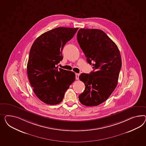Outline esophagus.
<instances>
[{"label": "esophagus", "instance_id": "obj_1", "mask_svg": "<svg viewBox=\"0 0 146 146\" xmlns=\"http://www.w3.org/2000/svg\"><path fill=\"white\" fill-rule=\"evenodd\" d=\"M79 75H80V74H78V73H76L75 74V78H76V80H79Z\"/></svg>", "mask_w": 146, "mask_h": 146}]
</instances>
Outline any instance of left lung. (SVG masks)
Returning a JSON list of instances; mask_svg holds the SVG:
<instances>
[{"label":"left lung","instance_id":"left-lung-1","mask_svg":"<svg viewBox=\"0 0 146 146\" xmlns=\"http://www.w3.org/2000/svg\"><path fill=\"white\" fill-rule=\"evenodd\" d=\"M76 37L88 63L94 62V71L79 76L85 85L79 101L87 106H98L109 98L117 86L122 67L120 52L117 45L101 30L80 29Z\"/></svg>","mask_w":146,"mask_h":146}]
</instances>
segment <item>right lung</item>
Returning <instances> with one entry per match:
<instances>
[{"label": "right lung", "mask_w": 146, "mask_h": 146, "mask_svg": "<svg viewBox=\"0 0 146 146\" xmlns=\"http://www.w3.org/2000/svg\"><path fill=\"white\" fill-rule=\"evenodd\" d=\"M78 29H54L40 36L32 45L27 64L28 78L35 95L45 104L54 105L62 102L75 81V73L58 69L56 65L63 59L65 44Z\"/></svg>", "instance_id": "add662e5"}]
</instances>
